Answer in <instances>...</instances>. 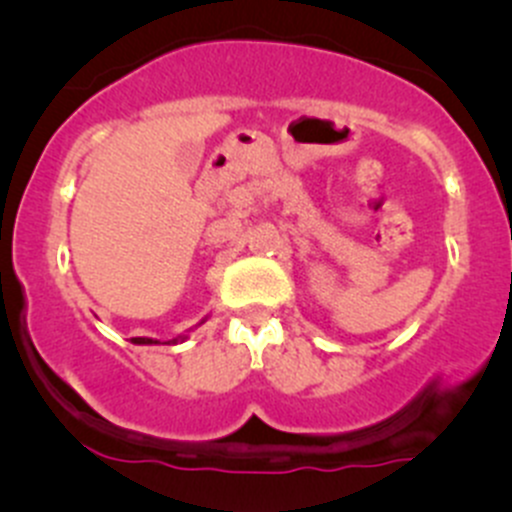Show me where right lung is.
<instances>
[{
	"label": "right lung",
	"instance_id": "obj_1",
	"mask_svg": "<svg viewBox=\"0 0 512 512\" xmlns=\"http://www.w3.org/2000/svg\"><path fill=\"white\" fill-rule=\"evenodd\" d=\"M133 342H136V344H156L153 339H146V337H136Z\"/></svg>",
	"mask_w": 512,
	"mask_h": 512
}]
</instances>
